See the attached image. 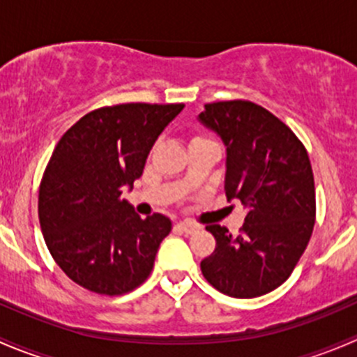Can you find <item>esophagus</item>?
Instances as JSON below:
<instances>
[{"instance_id":"obj_1","label":"esophagus","mask_w":357,"mask_h":357,"mask_svg":"<svg viewBox=\"0 0 357 357\" xmlns=\"http://www.w3.org/2000/svg\"><path fill=\"white\" fill-rule=\"evenodd\" d=\"M176 229H179L181 233H186V235H193V233H197L200 229L199 225H193V222H188V221H181L178 222V225L174 226Z\"/></svg>"}]
</instances>
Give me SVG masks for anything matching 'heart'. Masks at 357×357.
<instances>
[{
	"instance_id": "1",
	"label": "heart",
	"mask_w": 357,
	"mask_h": 357,
	"mask_svg": "<svg viewBox=\"0 0 357 357\" xmlns=\"http://www.w3.org/2000/svg\"><path fill=\"white\" fill-rule=\"evenodd\" d=\"M195 139H199V138H195Z\"/></svg>"
}]
</instances>
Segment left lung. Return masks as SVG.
<instances>
[{"label":"left lung","instance_id":"obj_1","mask_svg":"<svg viewBox=\"0 0 357 357\" xmlns=\"http://www.w3.org/2000/svg\"><path fill=\"white\" fill-rule=\"evenodd\" d=\"M197 119L225 145L226 197L247 212L236 236L207 226L215 250L200 262L202 275L229 297H259L289 278L311 238V162L289 126L252 102L207 103Z\"/></svg>","mask_w":357,"mask_h":357}]
</instances>
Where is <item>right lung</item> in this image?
Instances as JSON below:
<instances>
[{"label": "right lung", "mask_w": 357, "mask_h": 357, "mask_svg": "<svg viewBox=\"0 0 357 357\" xmlns=\"http://www.w3.org/2000/svg\"><path fill=\"white\" fill-rule=\"evenodd\" d=\"M183 109L103 107L79 119L53 150L39 186V222L50 254L77 285L121 295L149 278L172 222L162 214L142 219L121 195Z\"/></svg>", "instance_id": "1"}]
</instances>
